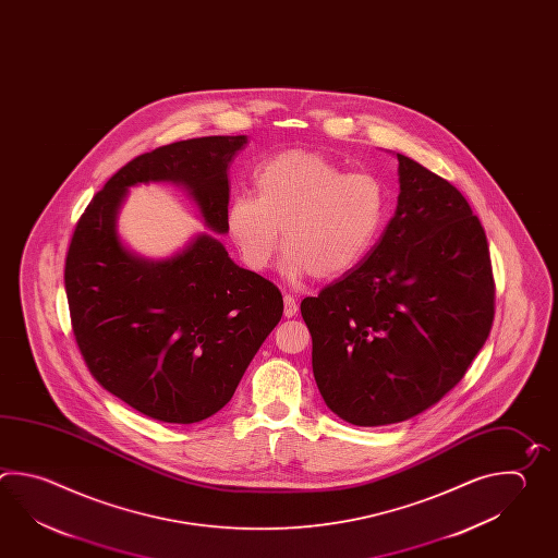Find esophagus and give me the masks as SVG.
Masks as SVG:
<instances>
[{
  "label": "esophagus",
  "instance_id": "esophagus-1",
  "mask_svg": "<svg viewBox=\"0 0 558 558\" xmlns=\"http://www.w3.org/2000/svg\"><path fill=\"white\" fill-rule=\"evenodd\" d=\"M298 314V304L294 296H290V294H286L284 296V316L286 318H294Z\"/></svg>",
  "mask_w": 558,
  "mask_h": 558
}]
</instances>
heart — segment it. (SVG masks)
<instances>
[{"label":"heart","mask_w":558,"mask_h":558,"mask_svg":"<svg viewBox=\"0 0 558 558\" xmlns=\"http://www.w3.org/2000/svg\"><path fill=\"white\" fill-rule=\"evenodd\" d=\"M256 191L258 196H232L225 218L242 260L258 272L270 266L284 239L288 278H338L364 260L386 218V191L374 174L343 172L310 150H288L264 162Z\"/></svg>","instance_id":"obj_1"}]
</instances>
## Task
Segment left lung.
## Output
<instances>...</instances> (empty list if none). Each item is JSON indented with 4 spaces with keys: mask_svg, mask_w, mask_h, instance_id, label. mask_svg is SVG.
Masks as SVG:
<instances>
[{
    "mask_svg": "<svg viewBox=\"0 0 558 558\" xmlns=\"http://www.w3.org/2000/svg\"><path fill=\"white\" fill-rule=\"evenodd\" d=\"M398 160V210L379 242L300 304L322 398L364 427L437 403L463 379L495 318L481 220L451 182Z\"/></svg>",
    "mask_w": 558,
    "mask_h": 558,
    "instance_id": "1",
    "label": "left lung"
}]
</instances>
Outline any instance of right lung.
Here are the masks:
<instances>
[{"label": "right lung", "mask_w": 558, "mask_h": 558, "mask_svg": "<svg viewBox=\"0 0 558 558\" xmlns=\"http://www.w3.org/2000/svg\"><path fill=\"white\" fill-rule=\"evenodd\" d=\"M244 145V135L189 138L138 155L93 196L69 242L65 292L81 355L99 386L153 420L186 425L222 410L284 300L208 234L171 260H141L119 242L117 208L137 182H181L225 234L228 165Z\"/></svg>", "instance_id": "1"}]
</instances>
